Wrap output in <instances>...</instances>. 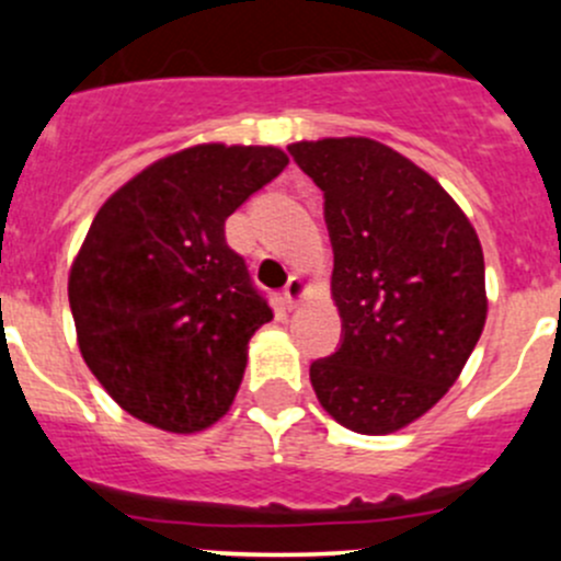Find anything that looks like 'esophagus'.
Instances as JSON below:
<instances>
[{"mask_svg": "<svg viewBox=\"0 0 561 561\" xmlns=\"http://www.w3.org/2000/svg\"><path fill=\"white\" fill-rule=\"evenodd\" d=\"M307 293H309L307 279H301V276H290V282H287V285H285V304H287V309H296L298 304H301L304 298H307Z\"/></svg>", "mask_w": 561, "mask_h": 561, "instance_id": "1", "label": "esophagus"}]
</instances>
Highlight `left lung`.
<instances>
[{"label": "left lung", "mask_w": 561, "mask_h": 561, "mask_svg": "<svg viewBox=\"0 0 561 561\" xmlns=\"http://www.w3.org/2000/svg\"><path fill=\"white\" fill-rule=\"evenodd\" d=\"M287 151L325 195L344 331L309 369L317 401L350 432L393 434L448 393L483 333V247L439 181L380 140H298Z\"/></svg>", "instance_id": "1"}]
</instances>
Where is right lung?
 <instances>
[{
  "label": "right lung",
  "mask_w": 561,
  "mask_h": 561,
  "mask_svg": "<svg viewBox=\"0 0 561 561\" xmlns=\"http://www.w3.org/2000/svg\"><path fill=\"white\" fill-rule=\"evenodd\" d=\"M276 146L197 144L118 186L70 265L78 350L113 401L171 434L233 404L249 339L274 317L225 219L287 168Z\"/></svg>",
  "instance_id": "right-lung-1"
}]
</instances>
